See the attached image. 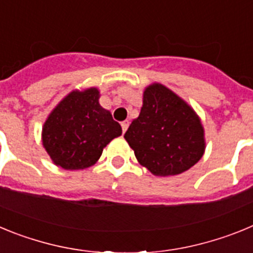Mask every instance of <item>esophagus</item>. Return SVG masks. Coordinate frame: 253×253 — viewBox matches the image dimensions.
<instances>
[{"label": "esophagus", "instance_id": "obj_1", "mask_svg": "<svg viewBox=\"0 0 253 253\" xmlns=\"http://www.w3.org/2000/svg\"><path fill=\"white\" fill-rule=\"evenodd\" d=\"M128 126H129V122H128V120H124V122H122L123 133H125V131H126V129H128Z\"/></svg>", "mask_w": 253, "mask_h": 253}]
</instances>
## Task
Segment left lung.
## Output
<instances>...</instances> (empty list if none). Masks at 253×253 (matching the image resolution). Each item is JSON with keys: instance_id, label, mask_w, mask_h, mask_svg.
<instances>
[{"instance_id": "left-lung-1", "label": "left lung", "mask_w": 253, "mask_h": 253, "mask_svg": "<svg viewBox=\"0 0 253 253\" xmlns=\"http://www.w3.org/2000/svg\"><path fill=\"white\" fill-rule=\"evenodd\" d=\"M124 138L138 162L161 177L187 171L205 152L204 126L196 111L158 82L144 88L139 116Z\"/></svg>"}]
</instances>
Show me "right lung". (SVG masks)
<instances>
[{
  "mask_svg": "<svg viewBox=\"0 0 253 253\" xmlns=\"http://www.w3.org/2000/svg\"><path fill=\"white\" fill-rule=\"evenodd\" d=\"M96 87L73 90L58 102L43 125L42 143L55 166L84 169L93 166L105 147L122 135V126L100 105Z\"/></svg>",
  "mask_w": 253,
  "mask_h": 253,
  "instance_id": "obj_1",
  "label": "right lung"
}]
</instances>
